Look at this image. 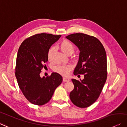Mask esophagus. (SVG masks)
I'll list each match as a JSON object with an SVG mask.
<instances>
[{"label":"esophagus","mask_w":127,"mask_h":127,"mask_svg":"<svg viewBox=\"0 0 127 127\" xmlns=\"http://www.w3.org/2000/svg\"><path fill=\"white\" fill-rule=\"evenodd\" d=\"M69 81V79L68 78H66V77H64L63 78V81L64 82H67Z\"/></svg>","instance_id":"1"}]
</instances>
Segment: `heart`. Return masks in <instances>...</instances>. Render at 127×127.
<instances>
[{
	"label": "heart",
	"instance_id": "1",
	"mask_svg": "<svg viewBox=\"0 0 127 127\" xmlns=\"http://www.w3.org/2000/svg\"><path fill=\"white\" fill-rule=\"evenodd\" d=\"M60 47L63 53L66 55L71 54L74 50V45L67 40H64L61 42ZM54 50L55 48L54 46L50 47L49 49L48 53H47V58L49 61L51 60ZM72 69L73 65L70 64H68L65 65H58L54 67V71L62 76H66L69 74V72Z\"/></svg>",
	"mask_w": 127,
	"mask_h": 127
}]
</instances>
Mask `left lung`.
<instances>
[{
    "label": "left lung",
    "instance_id": "left-lung-1",
    "mask_svg": "<svg viewBox=\"0 0 127 127\" xmlns=\"http://www.w3.org/2000/svg\"><path fill=\"white\" fill-rule=\"evenodd\" d=\"M66 38L74 43L80 51L73 73L76 76L84 75L81 81L71 80L74 88L70 93V98L78 107L87 108L98 99L107 78L105 50L101 42L93 36L75 33Z\"/></svg>",
    "mask_w": 127,
    "mask_h": 127
}]
</instances>
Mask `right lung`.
Listing matches in <instances>:
<instances>
[{
  "label": "right lung",
  "mask_w": 127,
  "mask_h": 127,
  "mask_svg": "<svg viewBox=\"0 0 127 127\" xmlns=\"http://www.w3.org/2000/svg\"><path fill=\"white\" fill-rule=\"evenodd\" d=\"M61 35L36 34L27 38L20 46L16 57L15 76L22 92L31 103L43 105L50 101L55 89L62 83L57 73L41 78L40 73L48 61L47 53Z\"/></svg>",
  "instance_id": "add662e5"
}]
</instances>
